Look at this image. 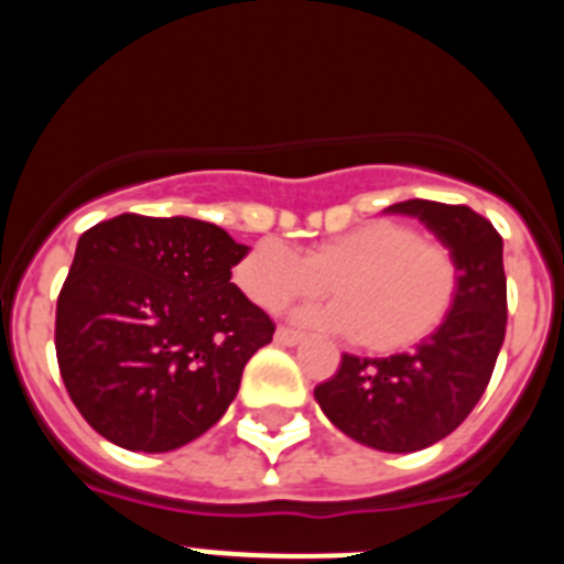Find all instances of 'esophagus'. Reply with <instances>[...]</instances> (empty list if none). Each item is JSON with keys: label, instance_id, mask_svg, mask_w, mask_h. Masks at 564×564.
<instances>
[{"label": "esophagus", "instance_id": "esophagus-1", "mask_svg": "<svg viewBox=\"0 0 564 564\" xmlns=\"http://www.w3.org/2000/svg\"><path fill=\"white\" fill-rule=\"evenodd\" d=\"M302 338H305V333L293 330V327H279V330H276V341L288 344V347H291V344H299Z\"/></svg>", "mask_w": 564, "mask_h": 564}]
</instances>
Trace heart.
<instances>
[{
	"label": "heart",
	"instance_id": "heart-1",
	"mask_svg": "<svg viewBox=\"0 0 564 564\" xmlns=\"http://www.w3.org/2000/svg\"><path fill=\"white\" fill-rule=\"evenodd\" d=\"M234 279L265 311L330 288L336 302L311 313L316 322L352 333L364 350L401 352L449 322L463 268L446 242L423 237L412 223L370 220L322 239L305 257L279 239H259L237 262Z\"/></svg>",
	"mask_w": 564,
	"mask_h": 564
}]
</instances>
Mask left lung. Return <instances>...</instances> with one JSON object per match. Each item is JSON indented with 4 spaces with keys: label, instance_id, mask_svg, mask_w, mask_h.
I'll return each instance as SVG.
<instances>
[{
    "label": "left lung",
    "instance_id": "8db88e82",
    "mask_svg": "<svg viewBox=\"0 0 564 564\" xmlns=\"http://www.w3.org/2000/svg\"><path fill=\"white\" fill-rule=\"evenodd\" d=\"M392 212L421 217L457 253L463 288L455 313L412 352H344L313 395L352 441L381 452H417L452 435L491 381L508 322L502 237L468 206L406 200Z\"/></svg>",
    "mask_w": 564,
    "mask_h": 564
}]
</instances>
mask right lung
<instances>
[{
  "label": "right lung",
  "instance_id": "obj_1",
  "mask_svg": "<svg viewBox=\"0 0 564 564\" xmlns=\"http://www.w3.org/2000/svg\"><path fill=\"white\" fill-rule=\"evenodd\" d=\"M248 248L192 217L118 214L78 239L56 358L84 421L132 452L200 437L237 398L273 318L231 282Z\"/></svg>",
  "mask_w": 564,
  "mask_h": 564
}]
</instances>
